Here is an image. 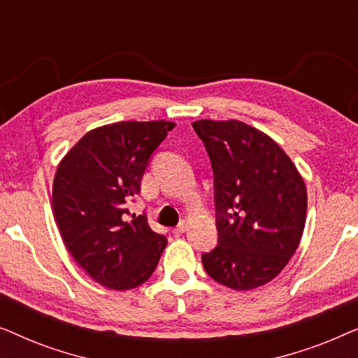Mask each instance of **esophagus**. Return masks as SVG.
I'll use <instances>...</instances> for the list:
<instances>
[{
  "instance_id": "34e87169",
  "label": "esophagus",
  "mask_w": 358,
  "mask_h": 358,
  "mask_svg": "<svg viewBox=\"0 0 358 358\" xmlns=\"http://www.w3.org/2000/svg\"><path fill=\"white\" fill-rule=\"evenodd\" d=\"M173 231H174V234H182V233H185V231H187V222H180V223L178 224V227H176V228L173 229Z\"/></svg>"
}]
</instances>
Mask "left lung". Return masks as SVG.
Returning a JSON list of instances; mask_svg holds the SVG:
<instances>
[{"mask_svg": "<svg viewBox=\"0 0 358 358\" xmlns=\"http://www.w3.org/2000/svg\"><path fill=\"white\" fill-rule=\"evenodd\" d=\"M213 169L218 244L205 272L234 290L275 278L300 244L306 187L295 164L262 131L239 120H197Z\"/></svg>", "mask_w": 358, "mask_h": 358, "instance_id": "left-lung-1", "label": "left lung"}]
</instances>
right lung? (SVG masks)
<instances>
[{"label":"right lung","mask_w":358,"mask_h":358,"mask_svg":"<svg viewBox=\"0 0 358 358\" xmlns=\"http://www.w3.org/2000/svg\"><path fill=\"white\" fill-rule=\"evenodd\" d=\"M173 122H117L87 131L58 166L52 190L55 222L78 266L112 290L148 280L168 239L127 203Z\"/></svg>","instance_id":"obj_1"}]
</instances>
